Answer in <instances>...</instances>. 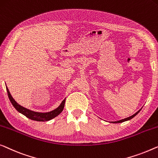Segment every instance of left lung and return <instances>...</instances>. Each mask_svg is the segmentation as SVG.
<instances>
[{"mask_svg": "<svg viewBox=\"0 0 158 158\" xmlns=\"http://www.w3.org/2000/svg\"><path fill=\"white\" fill-rule=\"evenodd\" d=\"M140 111V110H138V112H137L136 113H135L134 115H132V116H130V117H128V118H125V119H123V120H118V121H115V122H113V123H123V122H125V121H127V120H130V119H132V118H134L135 116L137 114H138L139 112Z\"/></svg>", "mask_w": 158, "mask_h": 158, "instance_id": "8db88e82", "label": "left lung"}]
</instances>
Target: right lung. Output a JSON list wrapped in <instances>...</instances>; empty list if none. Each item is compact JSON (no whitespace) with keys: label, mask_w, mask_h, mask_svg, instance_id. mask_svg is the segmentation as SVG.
Masks as SVG:
<instances>
[{"label":"right lung","mask_w":158,"mask_h":158,"mask_svg":"<svg viewBox=\"0 0 158 158\" xmlns=\"http://www.w3.org/2000/svg\"><path fill=\"white\" fill-rule=\"evenodd\" d=\"M7 93H8V95L9 98V100L13 107L16 109L19 113H20L23 115H24L26 117H27L31 120H35V121H43V122H45V121H48L50 120H52V118H56V116H58L59 114H60L61 112L63 111L64 108V106H65V99H64L62 102H61L60 106H59L56 109L53 110L51 112H48V113H39V112H35L33 110H31L27 109L26 107H23L20 106L19 104L17 103V102L13 99V98L11 96L10 92H9L8 88L6 87Z\"/></svg>","instance_id":"1"}]
</instances>
